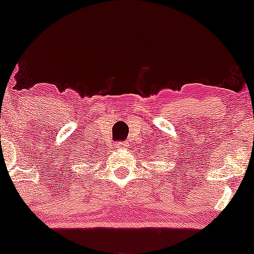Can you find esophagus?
<instances>
[{
    "label": "esophagus",
    "mask_w": 254,
    "mask_h": 254,
    "mask_svg": "<svg viewBox=\"0 0 254 254\" xmlns=\"http://www.w3.org/2000/svg\"><path fill=\"white\" fill-rule=\"evenodd\" d=\"M117 146L122 147V149H123V147H126V143L125 142H118V143H117Z\"/></svg>",
    "instance_id": "1"
}]
</instances>
